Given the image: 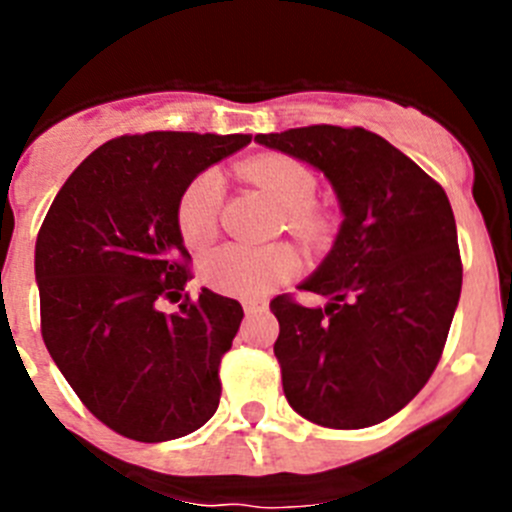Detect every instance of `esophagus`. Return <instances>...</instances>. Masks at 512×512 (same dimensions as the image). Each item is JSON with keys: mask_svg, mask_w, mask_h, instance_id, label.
Wrapping results in <instances>:
<instances>
[{"mask_svg": "<svg viewBox=\"0 0 512 512\" xmlns=\"http://www.w3.org/2000/svg\"><path fill=\"white\" fill-rule=\"evenodd\" d=\"M266 307H269V302H266V300H246V302H243V310H246V315H256V312H264Z\"/></svg>", "mask_w": 512, "mask_h": 512, "instance_id": "1", "label": "esophagus"}]
</instances>
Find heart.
<instances>
[{"label":"heart","mask_w":512,"mask_h":512,"mask_svg":"<svg viewBox=\"0 0 512 512\" xmlns=\"http://www.w3.org/2000/svg\"><path fill=\"white\" fill-rule=\"evenodd\" d=\"M243 174L269 192L289 212V225L305 238H318L325 220L312 210L318 182L305 164L289 156H261L243 164ZM223 202V176L205 171L189 184L176 205V225L187 246H205L217 230ZM300 253L292 246L248 248L238 243L217 248L202 264V279L215 292L233 297H261L277 284L300 274Z\"/></svg>","instance_id":"b5f03b06"}]
</instances>
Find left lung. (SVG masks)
<instances>
[{"instance_id":"obj_1","label":"left lung","mask_w":512,"mask_h":512,"mask_svg":"<svg viewBox=\"0 0 512 512\" xmlns=\"http://www.w3.org/2000/svg\"><path fill=\"white\" fill-rule=\"evenodd\" d=\"M256 143L320 171L343 215L328 256L300 284L325 307L271 300L284 397L325 428L382 423L431 379L459 305L449 197L364 128L312 125L256 135Z\"/></svg>"}]
</instances>
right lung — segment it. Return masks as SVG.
I'll use <instances>...</instances> for the list:
<instances>
[{
    "label": "right lung",
    "mask_w": 512,
    "mask_h": 512,
    "mask_svg": "<svg viewBox=\"0 0 512 512\" xmlns=\"http://www.w3.org/2000/svg\"><path fill=\"white\" fill-rule=\"evenodd\" d=\"M251 135L146 133L107 140L56 194L35 243L40 328L51 359L94 418L143 443L197 431L220 402L217 366L243 307L187 287L176 225L184 189Z\"/></svg>",
    "instance_id": "right-lung-1"
}]
</instances>
